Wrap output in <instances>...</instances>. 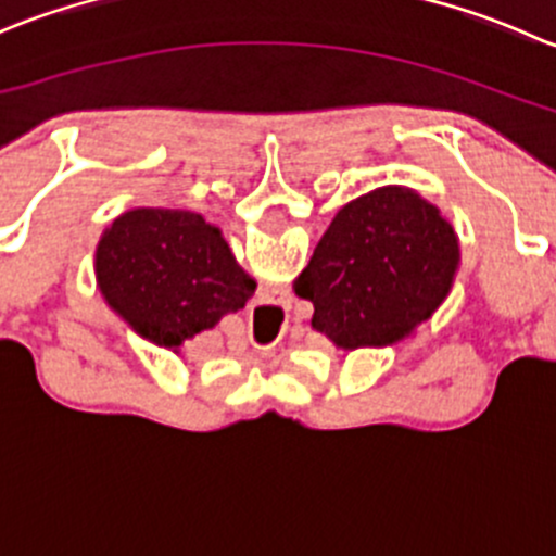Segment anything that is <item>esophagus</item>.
Instances as JSON below:
<instances>
[{
	"instance_id": "1",
	"label": "esophagus",
	"mask_w": 556,
	"mask_h": 556,
	"mask_svg": "<svg viewBox=\"0 0 556 556\" xmlns=\"http://www.w3.org/2000/svg\"><path fill=\"white\" fill-rule=\"evenodd\" d=\"M266 312H268V314H277V312H279V299H277V301H274V304H271V306H266Z\"/></svg>"
}]
</instances>
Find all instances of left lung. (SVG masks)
I'll use <instances>...</instances> for the list:
<instances>
[{
  "label": "left lung",
  "mask_w": 556,
  "mask_h": 556,
  "mask_svg": "<svg viewBox=\"0 0 556 556\" xmlns=\"http://www.w3.org/2000/svg\"><path fill=\"white\" fill-rule=\"evenodd\" d=\"M457 261L450 220L414 190L387 185L339 210L293 290L339 346H384L439 309Z\"/></svg>",
  "instance_id": "8db88e82"
}]
</instances>
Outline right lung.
Listing matches in <instances>:
<instances>
[{"mask_svg": "<svg viewBox=\"0 0 556 556\" xmlns=\"http://www.w3.org/2000/svg\"><path fill=\"white\" fill-rule=\"evenodd\" d=\"M106 304L137 333L177 350L255 293L223 233L188 210L144 206L117 217L97 250Z\"/></svg>", "mask_w": 556, "mask_h": 556, "instance_id": "right-lung-1", "label": "right lung"}]
</instances>
